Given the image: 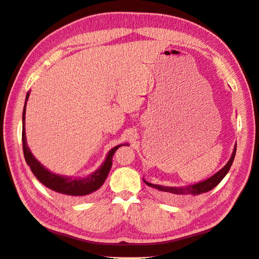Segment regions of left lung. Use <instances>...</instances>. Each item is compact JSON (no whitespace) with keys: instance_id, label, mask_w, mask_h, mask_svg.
I'll use <instances>...</instances> for the list:
<instances>
[{"instance_id":"left-lung-1","label":"left lung","mask_w":259,"mask_h":259,"mask_svg":"<svg viewBox=\"0 0 259 259\" xmlns=\"http://www.w3.org/2000/svg\"><path fill=\"white\" fill-rule=\"evenodd\" d=\"M235 153H236V144L234 146V150H233L232 155H231L229 161L227 162L224 168H222L219 172H216L208 180L202 181V182L194 184V185H190V186H186V187H166V186H160V185H154L151 183H148L145 180H144V182L147 186L152 187V188L158 190V191H160V192H164L166 194L167 199H169V200H178L185 196L199 195L201 193H206V192L210 191V190H212L213 188H215L223 181V179L227 175L231 166H232V164H233Z\"/></svg>"}]
</instances>
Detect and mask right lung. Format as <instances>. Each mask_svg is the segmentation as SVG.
Instances as JSON below:
<instances>
[{
  "mask_svg": "<svg viewBox=\"0 0 259 259\" xmlns=\"http://www.w3.org/2000/svg\"><path fill=\"white\" fill-rule=\"evenodd\" d=\"M29 93L27 92L26 100L23 110V130H22V142H23V152L25 156V160L27 162L34 174L35 178L47 188L51 189L52 191H56L61 194L70 195V196H85L91 194L99 190L103 184L105 183L108 173L112 166V157L117 149L124 145L121 144L112 148L108 152L105 161L101 165V167L89 174L87 178H70V176H63L56 173H52L47 168H45L40 162L33 156L31 151L29 150L26 142V133H25V114H26V104L29 98Z\"/></svg>",
  "mask_w": 259,
  "mask_h": 259,
  "instance_id": "obj_1",
  "label": "right lung"
}]
</instances>
